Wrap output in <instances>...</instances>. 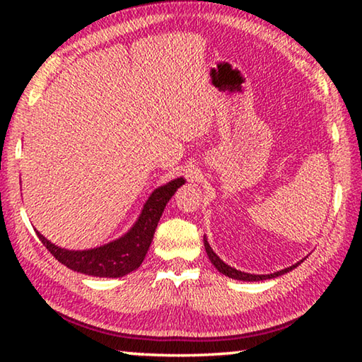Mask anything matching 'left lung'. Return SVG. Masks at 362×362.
<instances>
[{"label":"left lung","instance_id":"left-lung-1","mask_svg":"<svg viewBox=\"0 0 362 362\" xmlns=\"http://www.w3.org/2000/svg\"><path fill=\"white\" fill-rule=\"evenodd\" d=\"M204 247H206L207 255H209V260L214 263V267H216L220 273H223L225 276H228V278L240 279V281H263V279H272V278L281 276V274H284V273H287V272H291L292 268H296V267L300 265V263H302V262H298V263H296V265L281 269V272H276V273H273V274H249V273H244V272H238V269L228 267V265H226V263H223L222 260H220L218 257L216 255V252H214V250L211 249L209 243H207L206 240H204Z\"/></svg>","mask_w":362,"mask_h":362}]
</instances>
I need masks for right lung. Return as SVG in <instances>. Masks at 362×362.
Here are the masks:
<instances>
[{
	"instance_id": "add662e5",
	"label": "right lung",
	"mask_w": 362,
	"mask_h": 362,
	"mask_svg": "<svg viewBox=\"0 0 362 362\" xmlns=\"http://www.w3.org/2000/svg\"><path fill=\"white\" fill-rule=\"evenodd\" d=\"M185 180L175 179L169 182L168 185L159 187L151 193L139 217L137 223L132 230L119 240H116L105 246L90 249V250H66L54 246L45 236L40 235V241L45 244L46 249L66 268L75 269L78 273L89 274V276L99 278H119L124 274L134 272V269L142 265L150 244L153 241V235L163 216L164 207L168 201L173 198L177 188L183 185Z\"/></svg>"
}]
</instances>
